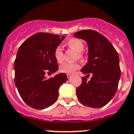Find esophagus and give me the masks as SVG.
<instances>
[{"instance_id":"obj_1","label":"esophagus","mask_w":134,"mask_h":134,"mask_svg":"<svg viewBox=\"0 0 134 134\" xmlns=\"http://www.w3.org/2000/svg\"><path fill=\"white\" fill-rule=\"evenodd\" d=\"M66 75H67V78H70L72 77V74H67Z\"/></svg>"}]
</instances>
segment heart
<instances>
[{"instance_id":"b5f03b06","label":"heart","mask_w":134,"mask_h":134,"mask_svg":"<svg viewBox=\"0 0 134 134\" xmlns=\"http://www.w3.org/2000/svg\"><path fill=\"white\" fill-rule=\"evenodd\" d=\"M66 44L70 48L78 52V57H84V53L82 52V50H84V45L82 40L76 38H72L67 41ZM54 57L56 62H58V63H62L63 62L64 53L60 46H58L55 48L54 50ZM80 68V65L78 62H74V63L66 62V63L61 65L60 67V71L62 73L72 74L76 70L79 69Z\"/></svg>"}]
</instances>
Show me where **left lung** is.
I'll return each instance as SVG.
<instances>
[{
	"label": "left lung",
	"mask_w": 134,
	"mask_h": 134,
	"mask_svg": "<svg viewBox=\"0 0 134 134\" xmlns=\"http://www.w3.org/2000/svg\"><path fill=\"white\" fill-rule=\"evenodd\" d=\"M74 36L85 40L88 46V63L80 70L86 77H82L76 89L78 99L88 107H103L117 91L121 75L118 54L111 43L96 30H81ZM90 73L93 77L88 81Z\"/></svg>",
	"instance_id": "1"
}]
</instances>
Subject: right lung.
<instances>
[{"instance_id":"add662e5","label":"right lung","mask_w":134,"mask_h":134,"mask_svg":"<svg viewBox=\"0 0 134 134\" xmlns=\"http://www.w3.org/2000/svg\"><path fill=\"white\" fill-rule=\"evenodd\" d=\"M64 39V36L38 32L18 48L14 60V82L23 100L30 107L42 110L54 104L59 88L67 80L64 73L48 79L44 76L58 70L54 50Z\"/></svg>"}]
</instances>
